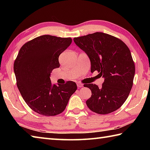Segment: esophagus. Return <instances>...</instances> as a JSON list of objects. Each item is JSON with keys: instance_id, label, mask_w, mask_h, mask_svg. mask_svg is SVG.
I'll list each match as a JSON object with an SVG mask.
<instances>
[{"instance_id": "34e87169", "label": "esophagus", "mask_w": 150, "mask_h": 150, "mask_svg": "<svg viewBox=\"0 0 150 150\" xmlns=\"http://www.w3.org/2000/svg\"><path fill=\"white\" fill-rule=\"evenodd\" d=\"M77 85L78 87H83V85L82 84V83H77Z\"/></svg>"}]
</instances>
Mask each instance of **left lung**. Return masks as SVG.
<instances>
[{
    "mask_svg": "<svg viewBox=\"0 0 150 150\" xmlns=\"http://www.w3.org/2000/svg\"><path fill=\"white\" fill-rule=\"evenodd\" d=\"M73 40L89 57L91 73L97 71L105 79L100 88L92 83L86 85L92 93L86 101L88 108L99 115L116 110L127 99L133 85L135 65L129 48L121 40L103 32Z\"/></svg>",
    "mask_w": 150,
    "mask_h": 150,
    "instance_id": "obj_1",
    "label": "left lung"
}]
</instances>
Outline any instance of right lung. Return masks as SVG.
Segmentation results:
<instances>
[{
  "mask_svg": "<svg viewBox=\"0 0 150 150\" xmlns=\"http://www.w3.org/2000/svg\"><path fill=\"white\" fill-rule=\"evenodd\" d=\"M71 42V38L41 35L22 45L14 61L18 88L29 107L40 115L62 113L77 90L73 81L53 85L50 80L52 70L59 67V55Z\"/></svg>",
  "mask_w": 150,
  "mask_h": 150,
  "instance_id": "add662e5",
  "label": "right lung"
}]
</instances>
